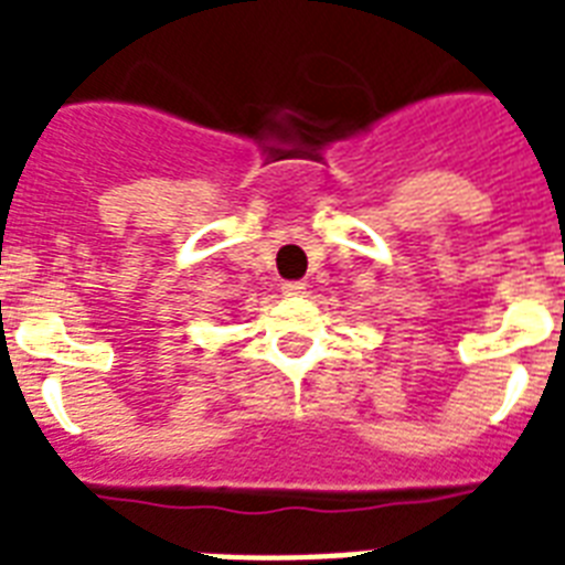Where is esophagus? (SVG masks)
<instances>
[{"instance_id": "1", "label": "esophagus", "mask_w": 565, "mask_h": 565, "mask_svg": "<svg viewBox=\"0 0 565 565\" xmlns=\"http://www.w3.org/2000/svg\"><path fill=\"white\" fill-rule=\"evenodd\" d=\"M305 290H308V284H305V281H287L281 287L284 296H301Z\"/></svg>"}]
</instances>
